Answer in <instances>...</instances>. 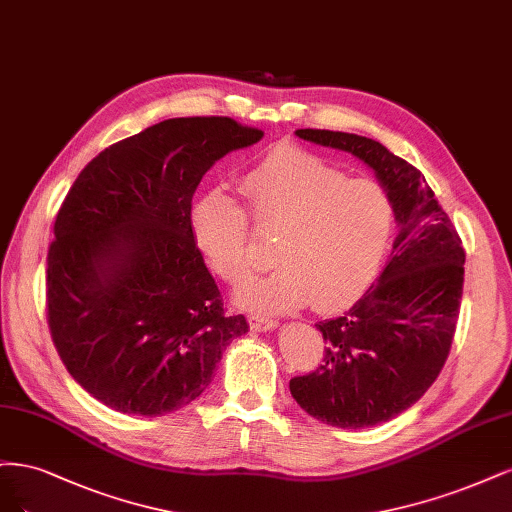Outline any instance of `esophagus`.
<instances>
[{
    "instance_id": "esophagus-1",
    "label": "esophagus",
    "mask_w": 512,
    "mask_h": 512,
    "mask_svg": "<svg viewBox=\"0 0 512 512\" xmlns=\"http://www.w3.org/2000/svg\"><path fill=\"white\" fill-rule=\"evenodd\" d=\"M249 323L255 332H266V329H274L278 325V321L270 319V317H251Z\"/></svg>"
}]
</instances>
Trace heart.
I'll return each mask as SVG.
<instances>
[{"label": "heart", "instance_id": "obj_1", "mask_svg": "<svg viewBox=\"0 0 512 512\" xmlns=\"http://www.w3.org/2000/svg\"><path fill=\"white\" fill-rule=\"evenodd\" d=\"M244 206L223 191L202 195L191 208V229L210 268L236 283L253 263L251 225L274 234L268 274L236 289L244 308L280 312L308 300L334 310L364 289L387 253L393 202L372 178H346L329 159L283 146L240 178ZM252 223H248V219Z\"/></svg>", "mask_w": 512, "mask_h": 512}]
</instances>
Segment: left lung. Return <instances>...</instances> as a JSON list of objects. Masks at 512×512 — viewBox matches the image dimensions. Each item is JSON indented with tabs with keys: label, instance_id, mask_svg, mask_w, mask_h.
<instances>
[{
	"label": "left lung",
	"instance_id": "1",
	"mask_svg": "<svg viewBox=\"0 0 512 512\" xmlns=\"http://www.w3.org/2000/svg\"><path fill=\"white\" fill-rule=\"evenodd\" d=\"M300 138L359 157L387 189L398 236L376 283L317 329L323 361L289 381L310 417L344 430L385 423L432 387L449 357L464 291L466 253L425 176L372 138L298 129Z\"/></svg>",
	"mask_w": 512,
	"mask_h": 512
}]
</instances>
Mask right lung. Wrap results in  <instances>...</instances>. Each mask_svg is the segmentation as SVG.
Segmentation results:
<instances>
[{
    "mask_svg": "<svg viewBox=\"0 0 512 512\" xmlns=\"http://www.w3.org/2000/svg\"><path fill=\"white\" fill-rule=\"evenodd\" d=\"M261 136L229 117L168 119L104 148L74 180L46 255V319L95 400L168 415L200 398L225 346L249 332L197 249L191 200L214 161Z\"/></svg>",
    "mask_w": 512,
    "mask_h": 512,
    "instance_id": "right-lung-1",
    "label": "right lung"
}]
</instances>
